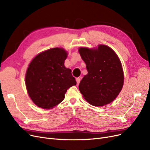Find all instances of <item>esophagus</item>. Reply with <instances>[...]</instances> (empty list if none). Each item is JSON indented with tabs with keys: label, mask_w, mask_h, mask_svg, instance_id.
<instances>
[{
	"label": "esophagus",
	"mask_w": 150,
	"mask_h": 150,
	"mask_svg": "<svg viewBox=\"0 0 150 150\" xmlns=\"http://www.w3.org/2000/svg\"><path fill=\"white\" fill-rule=\"evenodd\" d=\"M76 84H77V85H79V83H80V78H76Z\"/></svg>",
	"instance_id": "34e87169"
}]
</instances>
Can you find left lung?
<instances>
[{"instance_id":"left-lung-1","label":"left lung","mask_w":150,"mask_h":150,"mask_svg":"<svg viewBox=\"0 0 150 150\" xmlns=\"http://www.w3.org/2000/svg\"><path fill=\"white\" fill-rule=\"evenodd\" d=\"M79 51L88 71L79 84L80 93L93 106L111 103L123 85V71L119 58L111 48L104 45H98L97 49L81 47Z\"/></svg>"}]
</instances>
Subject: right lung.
Wrapping results in <instances>:
<instances>
[{"instance_id": "add662e5", "label": "right lung", "mask_w": 150, "mask_h": 150, "mask_svg": "<svg viewBox=\"0 0 150 150\" xmlns=\"http://www.w3.org/2000/svg\"><path fill=\"white\" fill-rule=\"evenodd\" d=\"M67 57L64 49L53 48L37 55L28 65L26 87L38 107L54 108L64 100L67 90L76 85L71 70L64 66Z\"/></svg>"}]
</instances>
